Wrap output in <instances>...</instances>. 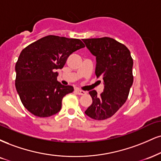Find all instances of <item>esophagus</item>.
I'll list each match as a JSON object with an SVG mask.
<instances>
[{
  "instance_id": "34e87169",
  "label": "esophagus",
  "mask_w": 161,
  "mask_h": 161,
  "mask_svg": "<svg viewBox=\"0 0 161 161\" xmlns=\"http://www.w3.org/2000/svg\"><path fill=\"white\" fill-rule=\"evenodd\" d=\"M75 92L79 95H84V94H86V92H85V91H82V90H80V89H75Z\"/></svg>"
}]
</instances>
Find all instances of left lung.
Instances as JSON below:
<instances>
[{
	"label": "left lung",
	"mask_w": 161,
	"mask_h": 161,
	"mask_svg": "<svg viewBox=\"0 0 161 161\" xmlns=\"http://www.w3.org/2000/svg\"><path fill=\"white\" fill-rule=\"evenodd\" d=\"M86 47L96 57L95 74L102 77L104 90L100 95L89 92L92 104L85 113L93 119L112 117L128 97L133 82V58L124 44L110 37L83 39Z\"/></svg>",
	"instance_id": "obj_1"
}]
</instances>
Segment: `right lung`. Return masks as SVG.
<instances>
[{
	"instance_id": "right-lung-1",
	"label": "right lung",
	"mask_w": 161,
	"mask_h": 161,
	"mask_svg": "<svg viewBox=\"0 0 161 161\" xmlns=\"http://www.w3.org/2000/svg\"><path fill=\"white\" fill-rule=\"evenodd\" d=\"M79 39L49 35L25 47L15 64V88L24 106L33 115L49 117L61 108L62 99L73 87L57 80L73 52L84 48Z\"/></svg>"
}]
</instances>
